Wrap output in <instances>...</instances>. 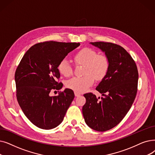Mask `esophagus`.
<instances>
[{
  "label": "esophagus",
  "instance_id": "esophagus-1",
  "mask_svg": "<svg viewBox=\"0 0 155 155\" xmlns=\"http://www.w3.org/2000/svg\"><path fill=\"white\" fill-rule=\"evenodd\" d=\"M75 96H76V97H78V96H80V93H78V92H75Z\"/></svg>",
  "mask_w": 155,
  "mask_h": 155
}]
</instances>
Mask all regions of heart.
I'll use <instances>...</instances> for the list:
<instances>
[{
  "label": "heart",
  "mask_w": 155,
  "mask_h": 155,
  "mask_svg": "<svg viewBox=\"0 0 155 155\" xmlns=\"http://www.w3.org/2000/svg\"><path fill=\"white\" fill-rule=\"evenodd\" d=\"M74 61L77 64L84 65V74L81 77H73L67 82V87L77 92H84L96 80H101L105 77L110 68L108 58L90 48H84L74 56ZM58 70L63 76L68 77L73 73L70 63L66 59L61 60L58 65Z\"/></svg>",
  "instance_id": "1"
}]
</instances>
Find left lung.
<instances>
[{"instance_id": "8db88e82", "label": "left lung", "mask_w": 155, "mask_h": 155, "mask_svg": "<svg viewBox=\"0 0 155 155\" xmlns=\"http://www.w3.org/2000/svg\"><path fill=\"white\" fill-rule=\"evenodd\" d=\"M105 53L110 68L96 89L103 97L84 94L82 113L86 124L99 132L117 126L125 117L136 98L139 74L135 61L127 51L111 42H91Z\"/></svg>"}]
</instances>
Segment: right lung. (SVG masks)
<instances>
[{
	"label": "right lung",
	"mask_w": 155,
	"mask_h": 155,
	"mask_svg": "<svg viewBox=\"0 0 155 155\" xmlns=\"http://www.w3.org/2000/svg\"><path fill=\"white\" fill-rule=\"evenodd\" d=\"M80 45L54 41L36 44L26 52L17 67L18 102L25 116L40 129H52L61 124L75 97L70 89L55 96L49 93L62 88L63 84L57 82L59 63Z\"/></svg>",
	"instance_id": "add662e5"
}]
</instances>
